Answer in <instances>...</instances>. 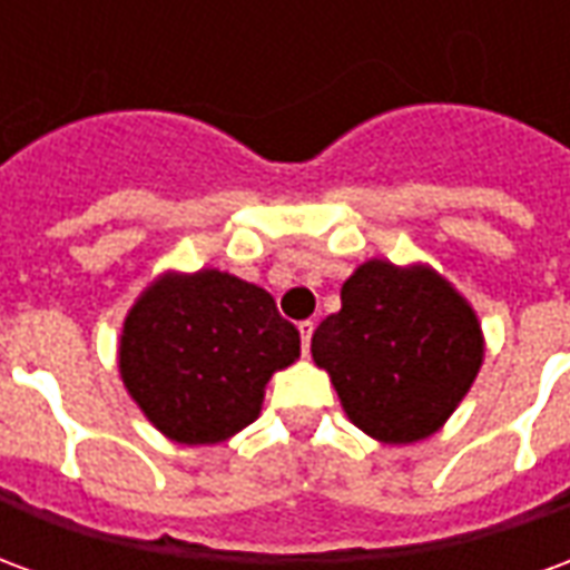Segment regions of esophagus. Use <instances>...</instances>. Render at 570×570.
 I'll return each mask as SVG.
<instances>
[{"label":"esophagus","mask_w":570,"mask_h":570,"mask_svg":"<svg viewBox=\"0 0 570 570\" xmlns=\"http://www.w3.org/2000/svg\"><path fill=\"white\" fill-rule=\"evenodd\" d=\"M298 335H302V351L308 354V351H311V335H314V323H311V321L298 323Z\"/></svg>","instance_id":"esophagus-1"}]
</instances>
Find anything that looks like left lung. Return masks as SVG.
Returning a JSON list of instances; mask_svg holds the SVG:
<instances>
[{
	"instance_id": "obj_1",
	"label": "left lung",
	"mask_w": 570,
	"mask_h": 570,
	"mask_svg": "<svg viewBox=\"0 0 570 570\" xmlns=\"http://www.w3.org/2000/svg\"><path fill=\"white\" fill-rule=\"evenodd\" d=\"M476 311L428 265L370 259L342 284V311L314 330L347 419L387 445L428 440L482 366Z\"/></svg>"
}]
</instances>
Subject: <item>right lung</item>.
Listing matches in <instances>:
<instances>
[{
	"label": "right lung",
	"instance_id": "right-lung-1",
	"mask_svg": "<svg viewBox=\"0 0 570 570\" xmlns=\"http://www.w3.org/2000/svg\"><path fill=\"white\" fill-rule=\"evenodd\" d=\"M298 345L262 286L216 268L167 272L125 317L118 372L167 440L213 445L259 419L265 384Z\"/></svg>",
	"mask_w": 570,
	"mask_h": 570
}]
</instances>
